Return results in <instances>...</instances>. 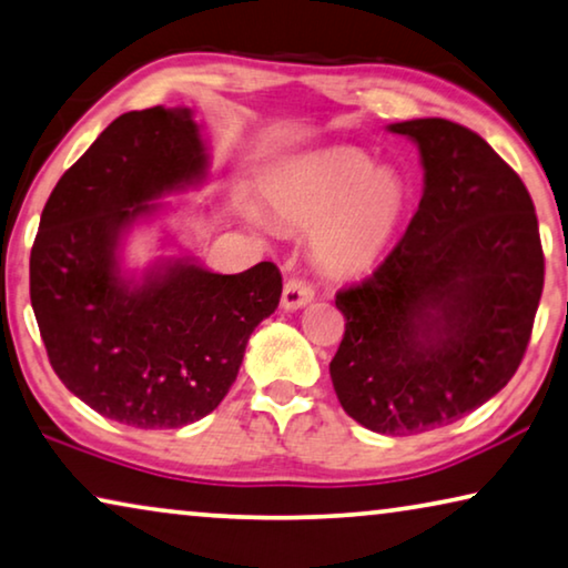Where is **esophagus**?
Returning <instances> with one entry per match:
<instances>
[{"mask_svg":"<svg viewBox=\"0 0 568 568\" xmlns=\"http://www.w3.org/2000/svg\"><path fill=\"white\" fill-rule=\"evenodd\" d=\"M313 295H316V291H313V285H308L306 281H301V277H291L283 285V308L285 311H298L303 306H308V303L313 301Z\"/></svg>","mask_w":568,"mask_h":568,"instance_id":"esophagus-1","label":"esophagus"}]
</instances>
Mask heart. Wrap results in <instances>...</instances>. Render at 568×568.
<instances>
[{
  "instance_id": "heart-1",
  "label": "heart",
  "mask_w": 568,
  "mask_h": 568,
  "mask_svg": "<svg viewBox=\"0 0 568 568\" xmlns=\"http://www.w3.org/2000/svg\"><path fill=\"white\" fill-rule=\"evenodd\" d=\"M287 224L313 230V255L334 273H362L383 257L400 224L408 191L390 168H375L357 148L295 158L267 181Z\"/></svg>"
}]
</instances>
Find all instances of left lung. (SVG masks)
<instances>
[{"mask_svg": "<svg viewBox=\"0 0 568 568\" xmlns=\"http://www.w3.org/2000/svg\"><path fill=\"white\" fill-rule=\"evenodd\" d=\"M418 145L423 196L375 273L336 293L346 326L328 372L369 430L448 426L510 383L530 342L544 250L520 175L467 126H387Z\"/></svg>", "mask_w": 568, "mask_h": 568, "instance_id": "1", "label": "left lung"}]
</instances>
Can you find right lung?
<instances>
[{"instance_id":"1","label":"right lung","mask_w":568,"mask_h":568,"mask_svg":"<svg viewBox=\"0 0 568 568\" xmlns=\"http://www.w3.org/2000/svg\"><path fill=\"white\" fill-rule=\"evenodd\" d=\"M209 155L191 109L152 106L106 126L42 209L30 301L55 375L104 418L181 428L209 416L240 372L250 334L277 308L273 262L219 275L165 257L124 275L120 247L155 199L203 183Z\"/></svg>"}]
</instances>
